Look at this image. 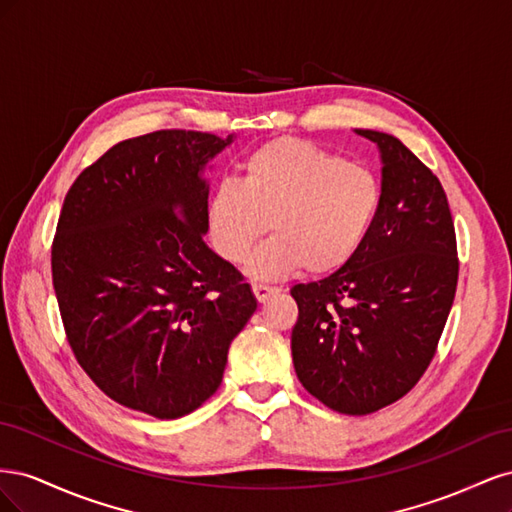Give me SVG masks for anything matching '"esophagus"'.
Listing matches in <instances>:
<instances>
[{"mask_svg":"<svg viewBox=\"0 0 512 512\" xmlns=\"http://www.w3.org/2000/svg\"><path fill=\"white\" fill-rule=\"evenodd\" d=\"M252 292H254V297H256L260 303H265V301L269 299V294L277 292V288L265 286V284H252Z\"/></svg>","mask_w":512,"mask_h":512,"instance_id":"34e87169","label":"esophagus"}]
</instances>
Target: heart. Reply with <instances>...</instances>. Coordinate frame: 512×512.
Listing matches in <instances>:
<instances>
[{
    "mask_svg": "<svg viewBox=\"0 0 512 512\" xmlns=\"http://www.w3.org/2000/svg\"><path fill=\"white\" fill-rule=\"evenodd\" d=\"M382 205L371 170L303 138H277L241 162L239 181H222L205 205V228L220 258L239 265L262 232L273 237L247 271L262 280L297 269L329 273L361 250Z\"/></svg>",
    "mask_w": 512,
    "mask_h": 512,
    "instance_id": "b5f03b06",
    "label": "heart"
}]
</instances>
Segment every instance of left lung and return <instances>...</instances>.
<instances>
[{
	"label": "left lung",
	"mask_w": 512,
	"mask_h": 512,
	"mask_svg": "<svg viewBox=\"0 0 512 512\" xmlns=\"http://www.w3.org/2000/svg\"><path fill=\"white\" fill-rule=\"evenodd\" d=\"M382 158V205L342 269L292 286L297 378L324 406L371 414L404 397L436 354L455 301V224L440 179L399 138L356 130Z\"/></svg>",
	"instance_id": "left-lung-1"
}]
</instances>
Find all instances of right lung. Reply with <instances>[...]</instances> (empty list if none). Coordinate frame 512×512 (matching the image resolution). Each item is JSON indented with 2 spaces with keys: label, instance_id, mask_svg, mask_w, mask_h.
<instances>
[{
  "label": "right lung",
  "instance_id": "1",
  "mask_svg": "<svg viewBox=\"0 0 512 512\" xmlns=\"http://www.w3.org/2000/svg\"><path fill=\"white\" fill-rule=\"evenodd\" d=\"M230 143L194 130L128 138L76 177L59 213L53 288L76 361L104 395L156 418L218 391L256 312L250 284L203 239V170Z\"/></svg>",
  "mask_w": 512,
  "mask_h": 512
}]
</instances>
